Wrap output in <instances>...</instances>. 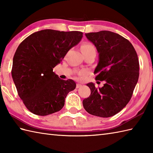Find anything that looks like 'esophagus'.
Masks as SVG:
<instances>
[{
	"label": "esophagus",
	"instance_id": "obj_1",
	"mask_svg": "<svg viewBox=\"0 0 153 153\" xmlns=\"http://www.w3.org/2000/svg\"><path fill=\"white\" fill-rule=\"evenodd\" d=\"M82 86V84H80V83H77V85H76V88H77V89H78V88H79V87H81Z\"/></svg>",
	"mask_w": 153,
	"mask_h": 153
}]
</instances>
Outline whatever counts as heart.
Instances as JSON below:
<instances>
[{"instance_id": "1", "label": "heart", "mask_w": 153, "mask_h": 153, "mask_svg": "<svg viewBox=\"0 0 153 153\" xmlns=\"http://www.w3.org/2000/svg\"><path fill=\"white\" fill-rule=\"evenodd\" d=\"M81 49L82 52H89V51H95V47L94 45L90 43H84Z\"/></svg>"}]
</instances>
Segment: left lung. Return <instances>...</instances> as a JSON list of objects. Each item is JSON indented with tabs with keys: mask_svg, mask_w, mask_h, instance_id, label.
<instances>
[{
	"mask_svg": "<svg viewBox=\"0 0 153 153\" xmlns=\"http://www.w3.org/2000/svg\"><path fill=\"white\" fill-rule=\"evenodd\" d=\"M85 36L99 53L95 79L105 83L99 88L87 83L91 95L83 105L90 114L108 118L121 111L131 98L139 79L138 56L130 42L118 33L100 31Z\"/></svg>",
	"mask_w": 153,
	"mask_h": 153,
	"instance_id": "1",
	"label": "left lung"
}]
</instances>
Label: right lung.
Wrapping results in <instances>:
<instances>
[{
    "mask_svg": "<svg viewBox=\"0 0 153 153\" xmlns=\"http://www.w3.org/2000/svg\"><path fill=\"white\" fill-rule=\"evenodd\" d=\"M82 37L81 31L44 30L19 44L13 58L12 76L19 97L31 112L47 116L63 108L76 84L59 78L53 68Z\"/></svg>",
    "mask_w": 153,
    "mask_h": 153,
    "instance_id": "right-lung-1",
    "label": "right lung"
}]
</instances>
